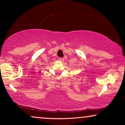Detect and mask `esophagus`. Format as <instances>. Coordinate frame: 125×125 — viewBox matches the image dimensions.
Segmentation results:
<instances>
[{
	"instance_id": "obj_1",
	"label": "esophagus",
	"mask_w": 125,
	"mask_h": 125,
	"mask_svg": "<svg viewBox=\"0 0 125 125\" xmlns=\"http://www.w3.org/2000/svg\"><path fill=\"white\" fill-rule=\"evenodd\" d=\"M59 61H64V58H61V57H60V58H59Z\"/></svg>"
}]
</instances>
